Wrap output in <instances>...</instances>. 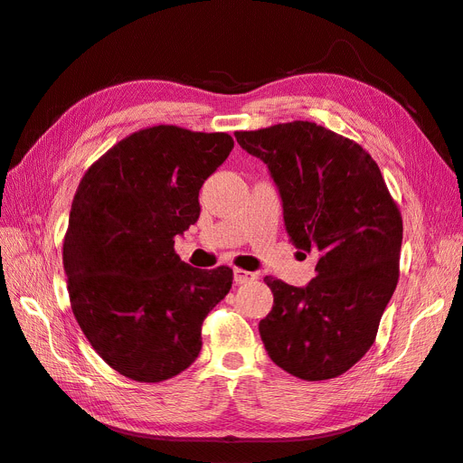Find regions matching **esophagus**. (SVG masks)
Wrapping results in <instances>:
<instances>
[{"mask_svg":"<svg viewBox=\"0 0 463 463\" xmlns=\"http://www.w3.org/2000/svg\"><path fill=\"white\" fill-rule=\"evenodd\" d=\"M233 279H235V284H247V282H250V279H255V274L241 270V269H235L233 270Z\"/></svg>","mask_w":463,"mask_h":463,"instance_id":"esophagus-1","label":"esophagus"}]
</instances>
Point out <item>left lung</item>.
<instances>
[{
	"label": "left lung",
	"instance_id": "left-lung-1",
	"mask_svg": "<svg viewBox=\"0 0 463 463\" xmlns=\"http://www.w3.org/2000/svg\"><path fill=\"white\" fill-rule=\"evenodd\" d=\"M235 138L269 167L289 241L317 259L303 288L264 278L274 305L259 322L262 344L278 367L303 381L340 376L369 352L396 289L400 210L371 154L317 123Z\"/></svg>",
	"mask_w": 463,
	"mask_h": 463
}]
</instances>
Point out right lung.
<instances>
[{"label": "right lung", "instance_id": "obj_1", "mask_svg": "<svg viewBox=\"0 0 463 463\" xmlns=\"http://www.w3.org/2000/svg\"><path fill=\"white\" fill-rule=\"evenodd\" d=\"M232 148L226 133L158 125L123 138L80 179L63 241L69 299L94 352L131 381L191 367L203 320L232 288L228 266L193 269L174 250Z\"/></svg>", "mask_w": 463, "mask_h": 463}]
</instances>
